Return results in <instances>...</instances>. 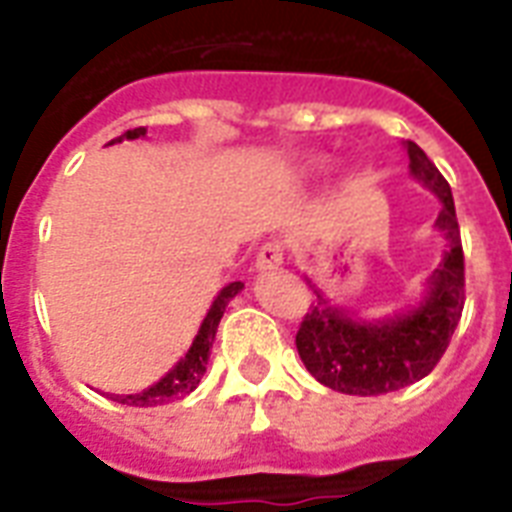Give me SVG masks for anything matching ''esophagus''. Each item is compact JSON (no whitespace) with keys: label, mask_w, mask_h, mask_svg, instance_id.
I'll return each mask as SVG.
<instances>
[{"label":"esophagus","mask_w":512,"mask_h":512,"mask_svg":"<svg viewBox=\"0 0 512 512\" xmlns=\"http://www.w3.org/2000/svg\"><path fill=\"white\" fill-rule=\"evenodd\" d=\"M281 263H284V247H281L279 241H268V244H263L255 257L257 271H271V268H279Z\"/></svg>","instance_id":"1"}]
</instances>
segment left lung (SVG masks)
Returning <instances> with one entry per match:
<instances>
[{"instance_id": "obj_1", "label": "left lung", "mask_w": 512, "mask_h": 512, "mask_svg": "<svg viewBox=\"0 0 512 512\" xmlns=\"http://www.w3.org/2000/svg\"><path fill=\"white\" fill-rule=\"evenodd\" d=\"M409 170L441 199L436 228L449 249L428 279V297L393 319L358 321L335 308L316 289L297 329L295 345L305 369L332 390L348 396H382L428 377L449 348L465 308V255L452 188L417 143L406 140Z\"/></svg>"}]
</instances>
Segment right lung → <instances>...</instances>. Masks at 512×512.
Returning <instances> with one entry per match:
<instances>
[{"mask_svg":"<svg viewBox=\"0 0 512 512\" xmlns=\"http://www.w3.org/2000/svg\"><path fill=\"white\" fill-rule=\"evenodd\" d=\"M143 135H146V127H135V130L124 132L122 138L135 140V138H143ZM122 138H116V140H122ZM111 143H114V140H111ZM241 287H244L241 281H233V284L220 289V295L215 297V303H212V308L207 311V319L201 321L199 335H196L193 345L188 348L185 358H180L170 372L164 374L162 380L156 382V385H151V388L140 390V393H130V396H111V398L127 406H159L172 401V398L188 396V393L199 385L204 372H207V358H209V350H212V342H215L217 324H220V319H223L225 305L239 295Z\"/></svg>","mask_w":512,"mask_h":512,"instance_id":"1","label":"right lung"}]
</instances>
